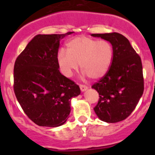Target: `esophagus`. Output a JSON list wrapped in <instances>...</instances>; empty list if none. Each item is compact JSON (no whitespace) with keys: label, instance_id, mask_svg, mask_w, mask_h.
I'll return each instance as SVG.
<instances>
[{"label":"esophagus","instance_id":"34e87169","mask_svg":"<svg viewBox=\"0 0 155 155\" xmlns=\"http://www.w3.org/2000/svg\"><path fill=\"white\" fill-rule=\"evenodd\" d=\"M79 86H80V89L81 91H84L87 89V87L86 85H84V84H81Z\"/></svg>","mask_w":155,"mask_h":155}]
</instances>
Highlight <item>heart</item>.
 I'll list each match as a JSON object with an SVG mask.
<instances>
[{
    "instance_id": "heart-1",
    "label": "heart",
    "mask_w": 155,
    "mask_h": 155,
    "mask_svg": "<svg viewBox=\"0 0 155 155\" xmlns=\"http://www.w3.org/2000/svg\"><path fill=\"white\" fill-rule=\"evenodd\" d=\"M57 53V63L61 73L70 78L78 69L84 74L98 79L107 73L113 57V46L106 40H96L87 36H78L67 43Z\"/></svg>"
}]
</instances>
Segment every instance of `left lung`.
<instances>
[{
    "mask_svg": "<svg viewBox=\"0 0 155 155\" xmlns=\"http://www.w3.org/2000/svg\"><path fill=\"white\" fill-rule=\"evenodd\" d=\"M113 46V57L109 71L91 87L99 94L94 110L107 123L127 119L136 108L144 89L140 57L124 35L117 32L92 34Z\"/></svg>",
    "mask_w": 155,
    "mask_h": 155,
    "instance_id": "1",
    "label": "left lung"
}]
</instances>
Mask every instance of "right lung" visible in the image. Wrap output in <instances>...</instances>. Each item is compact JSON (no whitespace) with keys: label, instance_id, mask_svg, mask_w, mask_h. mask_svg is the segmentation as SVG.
I'll use <instances>...</instances> for the list:
<instances>
[{"label":"right lung","instance_id":"1","mask_svg":"<svg viewBox=\"0 0 155 155\" xmlns=\"http://www.w3.org/2000/svg\"><path fill=\"white\" fill-rule=\"evenodd\" d=\"M65 34L37 35L16 59L14 91L24 113L40 127H56L67 121L71 98L79 86L61 74L57 63L60 41Z\"/></svg>","mask_w":155,"mask_h":155}]
</instances>
